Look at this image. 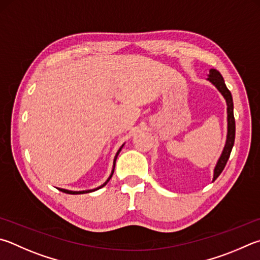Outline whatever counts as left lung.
Instances as JSON below:
<instances>
[{"label": "left lung", "instance_id": "left-lung-1", "mask_svg": "<svg viewBox=\"0 0 260 260\" xmlns=\"http://www.w3.org/2000/svg\"><path fill=\"white\" fill-rule=\"evenodd\" d=\"M208 81L214 85V86L218 89L221 95L224 96L226 105H228V135H226V142L221 154L217 161L215 169H214V178L212 182L220 175V173L223 172V169L226 166V162L230 158L231 151L234 145V139H235V120H234V114H233V99L232 94L229 91V88L226 87L224 78L221 76L220 73L216 69H210L208 75Z\"/></svg>", "mask_w": 260, "mask_h": 260}]
</instances>
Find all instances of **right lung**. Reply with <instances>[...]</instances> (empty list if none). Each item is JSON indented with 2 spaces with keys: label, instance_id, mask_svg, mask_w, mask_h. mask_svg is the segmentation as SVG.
<instances>
[{
  "label": "right lung",
  "instance_id": "1",
  "mask_svg": "<svg viewBox=\"0 0 260 260\" xmlns=\"http://www.w3.org/2000/svg\"><path fill=\"white\" fill-rule=\"evenodd\" d=\"M122 146H124V144H122L120 148H119V150L117 151V153H116V155H115V159H114V166H112V171H111V174H110V176L108 177V179L107 181L102 184V185H100L99 187H96V188H92V190H85V191H70V190H66V188H59L60 191H62V192H64V193H68V194H83V193H89V192H93V191H96V190H99V188H101V187H103L106 185V184L110 181V178H111V176H112V174H114V171H115V166H116V160H117V157H118V154H119V152L121 151V149H122Z\"/></svg>",
  "mask_w": 260,
  "mask_h": 260
}]
</instances>
